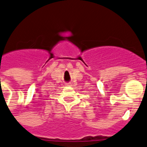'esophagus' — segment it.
Returning <instances> with one entry per match:
<instances>
[{
  "mask_svg": "<svg viewBox=\"0 0 147 147\" xmlns=\"http://www.w3.org/2000/svg\"><path fill=\"white\" fill-rule=\"evenodd\" d=\"M65 86H71V85H70V83H66V84H65Z\"/></svg>",
  "mask_w": 147,
  "mask_h": 147,
  "instance_id": "1",
  "label": "esophagus"
}]
</instances>
